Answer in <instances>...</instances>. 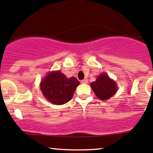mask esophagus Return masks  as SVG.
I'll return each mask as SVG.
<instances>
[{"mask_svg": "<svg viewBox=\"0 0 153 153\" xmlns=\"http://www.w3.org/2000/svg\"><path fill=\"white\" fill-rule=\"evenodd\" d=\"M88 80L87 79H83V80H82L81 81H80V82H81V83H82V84H86V83H88Z\"/></svg>", "mask_w": 153, "mask_h": 153, "instance_id": "34e87169", "label": "esophagus"}]
</instances>
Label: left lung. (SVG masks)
Instances as JSON below:
<instances>
[{"mask_svg": "<svg viewBox=\"0 0 153 153\" xmlns=\"http://www.w3.org/2000/svg\"><path fill=\"white\" fill-rule=\"evenodd\" d=\"M91 87L95 95L101 101H106L117 93V82L110 78L106 73H101L94 82L91 83Z\"/></svg>", "mask_w": 153, "mask_h": 153, "instance_id": "obj_1", "label": "left lung"}]
</instances>
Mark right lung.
Listing matches in <instances>:
<instances>
[{
    "mask_svg": "<svg viewBox=\"0 0 153 153\" xmlns=\"http://www.w3.org/2000/svg\"><path fill=\"white\" fill-rule=\"evenodd\" d=\"M80 82L75 77L68 78L60 71H50L41 80L40 89L44 97L54 105L71 101Z\"/></svg>",
    "mask_w": 153,
    "mask_h": 153,
    "instance_id": "1",
    "label": "right lung"
}]
</instances>
